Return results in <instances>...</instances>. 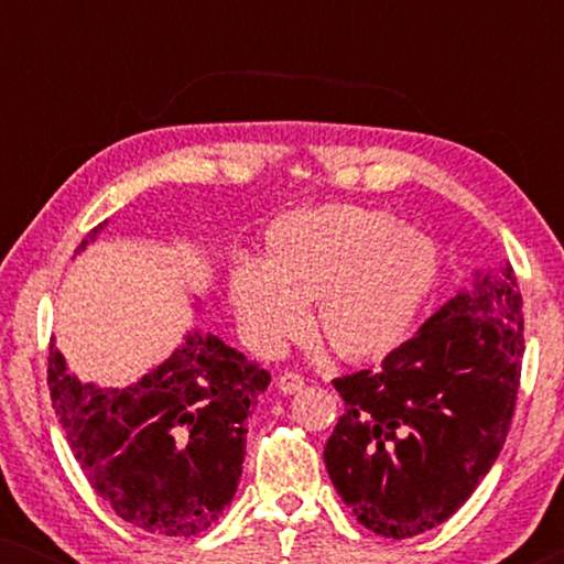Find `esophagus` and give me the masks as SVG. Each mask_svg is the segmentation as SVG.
<instances>
[{
	"label": "esophagus",
	"mask_w": 564,
	"mask_h": 564,
	"mask_svg": "<svg viewBox=\"0 0 564 564\" xmlns=\"http://www.w3.org/2000/svg\"><path fill=\"white\" fill-rule=\"evenodd\" d=\"M276 388H280V392H284V395H295V392L305 388V380L295 372H284L276 377Z\"/></svg>",
	"instance_id": "obj_1"
}]
</instances>
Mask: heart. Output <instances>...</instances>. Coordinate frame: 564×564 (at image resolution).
<instances>
[{
	"label": "heart",
	"instance_id": "obj_1",
	"mask_svg": "<svg viewBox=\"0 0 564 564\" xmlns=\"http://www.w3.org/2000/svg\"><path fill=\"white\" fill-rule=\"evenodd\" d=\"M436 259L395 215L336 205L288 215L267 234V261L230 269L228 300L243 341L274 354L305 326L336 357H388L434 290Z\"/></svg>",
	"mask_w": 564,
	"mask_h": 564
}]
</instances>
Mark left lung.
Returning a JSON list of instances; mask_svg holds the SVG:
<instances>
[{"label":"left lung","mask_w":564,"mask_h":564,"mask_svg":"<svg viewBox=\"0 0 564 564\" xmlns=\"http://www.w3.org/2000/svg\"><path fill=\"white\" fill-rule=\"evenodd\" d=\"M513 267L475 272L411 341L334 380L344 415L323 459L361 527L408 539L438 527L496 465L523 357Z\"/></svg>","instance_id":"left-lung-1"}]
</instances>
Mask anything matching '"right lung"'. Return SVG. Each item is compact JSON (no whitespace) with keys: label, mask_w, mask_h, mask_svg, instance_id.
Masks as SVG:
<instances>
[{"label":"right lung","mask_w":564,"mask_h":564,"mask_svg":"<svg viewBox=\"0 0 564 564\" xmlns=\"http://www.w3.org/2000/svg\"><path fill=\"white\" fill-rule=\"evenodd\" d=\"M267 384V369L203 330L128 388L82 382L56 344L48 354L51 400L82 473L122 521L161 536H195L230 506L246 419Z\"/></svg>","instance_id":"add662e5"}]
</instances>
